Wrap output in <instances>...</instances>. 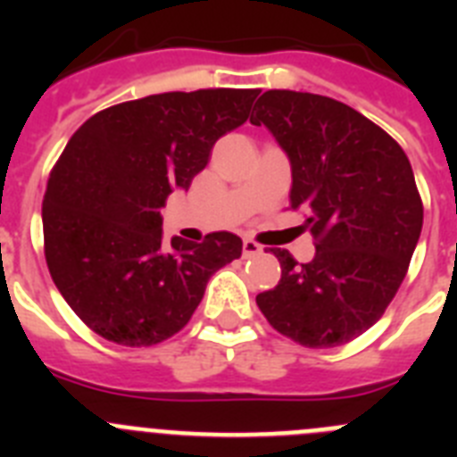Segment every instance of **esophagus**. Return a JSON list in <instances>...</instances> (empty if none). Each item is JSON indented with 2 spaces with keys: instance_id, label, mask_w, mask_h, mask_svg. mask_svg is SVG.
<instances>
[{
  "instance_id": "obj_1",
  "label": "esophagus",
  "mask_w": 457,
  "mask_h": 457,
  "mask_svg": "<svg viewBox=\"0 0 457 457\" xmlns=\"http://www.w3.org/2000/svg\"><path fill=\"white\" fill-rule=\"evenodd\" d=\"M242 253H245V256H258V253H263V247H261V245H258V242H253L252 237H245V240H242Z\"/></svg>"
}]
</instances>
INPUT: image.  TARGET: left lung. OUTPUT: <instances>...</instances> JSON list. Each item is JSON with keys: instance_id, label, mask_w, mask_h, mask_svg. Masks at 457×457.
Segmentation results:
<instances>
[{"instance_id": "obj_1", "label": "left lung", "mask_w": 457, "mask_h": 457, "mask_svg": "<svg viewBox=\"0 0 457 457\" xmlns=\"http://www.w3.org/2000/svg\"><path fill=\"white\" fill-rule=\"evenodd\" d=\"M253 109L249 120L288 153L290 208L316 240L311 263L274 249L281 278L256 304L300 345H343L382 318L410 268L423 226L411 164L379 125L327 96L272 88Z\"/></svg>"}]
</instances>
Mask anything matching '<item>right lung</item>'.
I'll list each match as a JSON object with an SVG mask.
<instances>
[{"mask_svg":"<svg viewBox=\"0 0 457 457\" xmlns=\"http://www.w3.org/2000/svg\"><path fill=\"white\" fill-rule=\"evenodd\" d=\"M258 88H199L107 107L82 123L50 171L46 261L63 300L128 348L179 334L208 278L242 253L228 231L162 237L169 194L204 171L215 141L247 120Z\"/></svg>","mask_w":457,"mask_h":457,"instance_id":"1","label":"right lung"}]
</instances>
